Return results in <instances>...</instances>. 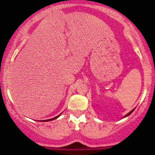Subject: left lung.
Returning a JSON list of instances; mask_svg holds the SVG:
<instances>
[{"instance_id":"left-lung-1","label":"left lung","mask_w":155,"mask_h":155,"mask_svg":"<svg viewBox=\"0 0 155 155\" xmlns=\"http://www.w3.org/2000/svg\"><path fill=\"white\" fill-rule=\"evenodd\" d=\"M134 109H133V110H131V111H130V112H129V113H127V115H125V116H124V118H125V117H127V116H128V115H130V114H131V113H132V112H134Z\"/></svg>"}]
</instances>
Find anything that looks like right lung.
I'll use <instances>...</instances> for the list:
<instances>
[{
	"label": "right lung",
	"mask_w": 155,
	"mask_h": 155,
	"mask_svg": "<svg viewBox=\"0 0 155 155\" xmlns=\"http://www.w3.org/2000/svg\"><path fill=\"white\" fill-rule=\"evenodd\" d=\"M61 115V114L59 115H58V116H56V117H54V118H51V119H48V120H43V121H52V120H54V119H56V118H58L59 116H60Z\"/></svg>",
	"instance_id": "1"
}]
</instances>
